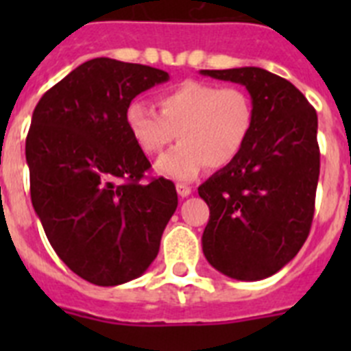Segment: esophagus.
Returning <instances> with one entry per match:
<instances>
[{
    "instance_id": "esophagus-1",
    "label": "esophagus",
    "mask_w": 351,
    "mask_h": 351,
    "mask_svg": "<svg viewBox=\"0 0 351 351\" xmlns=\"http://www.w3.org/2000/svg\"><path fill=\"white\" fill-rule=\"evenodd\" d=\"M176 190H178V195L181 198H186V197H190V195H191L190 186L182 184V182H178V184H176Z\"/></svg>"
}]
</instances>
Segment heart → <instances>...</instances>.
Listing matches in <instances>:
<instances>
[{
    "label": "heart",
    "mask_w": 351,
    "mask_h": 351,
    "mask_svg": "<svg viewBox=\"0 0 351 351\" xmlns=\"http://www.w3.org/2000/svg\"><path fill=\"white\" fill-rule=\"evenodd\" d=\"M160 112L142 101L126 108V126L147 156L163 153L176 138L179 144L158 161V172L178 181H191L207 165H230L241 156L255 128V105L244 89L219 88L200 80L160 93Z\"/></svg>",
    "instance_id": "1"
}]
</instances>
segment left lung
I'll use <instances>...</instances> for the list:
<instances>
[{
	"instance_id": "obj_1",
	"label": "left lung",
	"mask_w": 351,
	"mask_h": 351,
	"mask_svg": "<svg viewBox=\"0 0 351 351\" xmlns=\"http://www.w3.org/2000/svg\"><path fill=\"white\" fill-rule=\"evenodd\" d=\"M200 73L243 84L255 105L241 156L198 186L210 210L204 255L228 278L263 280L299 253L311 230L320 176L316 110L293 84L263 68Z\"/></svg>"
}]
</instances>
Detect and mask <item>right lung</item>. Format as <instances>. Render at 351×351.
<instances>
[{"instance_id": "right-lung-1", "label": "right lung", "mask_w": 351, "mask_h": 351, "mask_svg": "<svg viewBox=\"0 0 351 351\" xmlns=\"http://www.w3.org/2000/svg\"><path fill=\"white\" fill-rule=\"evenodd\" d=\"M169 73L95 58L40 98L26 138L31 202L49 243L71 271L98 287L144 274L178 207L172 181L130 135L126 108Z\"/></svg>"}]
</instances>
